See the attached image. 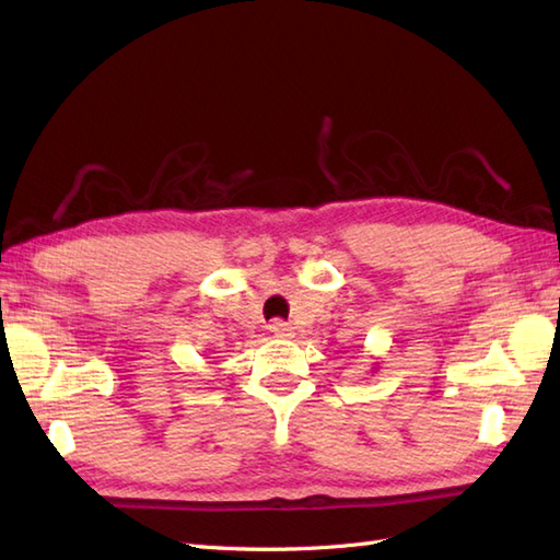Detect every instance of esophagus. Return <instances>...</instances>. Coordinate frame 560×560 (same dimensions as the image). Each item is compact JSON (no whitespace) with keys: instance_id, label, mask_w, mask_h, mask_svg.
<instances>
[{"instance_id":"obj_1","label":"esophagus","mask_w":560,"mask_h":560,"mask_svg":"<svg viewBox=\"0 0 560 560\" xmlns=\"http://www.w3.org/2000/svg\"><path fill=\"white\" fill-rule=\"evenodd\" d=\"M269 331L277 339H289L293 335V327L289 323H283V319H273V323L269 325Z\"/></svg>"}]
</instances>
